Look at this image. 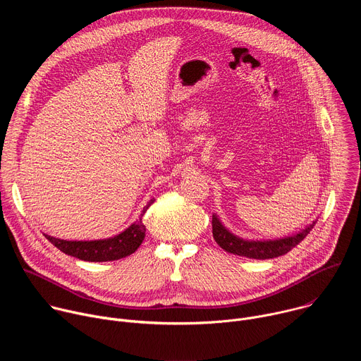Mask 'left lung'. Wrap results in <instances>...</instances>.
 Returning a JSON list of instances; mask_svg holds the SVG:
<instances>
[{
    "mask_svg": "<svg viewBox=\"0 0 361 361\" xmlns=\"http://www.w3.org/2000/svg\"><path fill=\"white\" fill-rule=\"evenodd\" d=\"M316 223L308 226L305 230L301 233L293 235V237H286L280 240H273V241H248V240H241L231 234L228 230L223 227L220 220L213 216V237L216 243L226 251L243 257H248V259H257V260H266V259H274V257L287 254L293 247H295L301 240L305 238V235L312 231Z\"/></svg>",
    "mask_w": 361,
    "mask_h": 361,
    "instance_id": "1",
    "label": "left lung"
}]
</instances>
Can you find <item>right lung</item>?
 <instances>
[{
  "label": "right lung",
  "mask_w": 361,
  "mask_h": 361,
  "mask_svg": "<svg viewBox=\"0 0 361 361\" xmlns=\"http://www.w3.org/2000/svg\"><path fill=\"white\" fill-rule=\"evenodd\" d=\"M154 202V200H149L148 204L144 207L142 214L147 212V209ZM47 240L56 245L60 251L77 257L84 262H113L123 259L133 254L142 243L145 237V226L142 223V219H140L138 223L131 224L124 233L109 238V240H97V241H67L54 238L51 235H45Z\"/></svg>",
  "instance_id": "obj_1"
}]
</instances>
